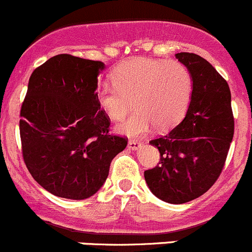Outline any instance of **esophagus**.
<instances>
[{
    "label": "esophagus",
    "mask_w": 252,
    "mask_h": 252,
    "mask_svg": "<svg viewBox=\"0 0 252 252\" xmlns=\"http://www.w3.org/2000/svg\"><path fill=\"white\" fill-rule=\"evenodd\" d=\"M141 146H142V144H141V141H139V140H129V142H128L129 150L136 151V150H139V148H141Z\"/></svg>",
    "instance_id": "1"
}]
</instances>
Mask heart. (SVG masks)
Masks as SVG:
<instances>
[{"label":"heart","mask_w":252,"mask_h":252,"mask_svg":"<svg viewBox=\"0 0 252 252\" xmlns=\"http://www.w3.org/2000/svg\"><path fill=\"white\" fill-rule=\"evenodd\" d=\"M112 83L97 88L100 110L113 121L136 112L119 123L126 135H142L155 124L159 129L176 126L184 117L192 96V77L184 63L175 60L135 58L117 66L111 73Z\"/></svg>","instance_id":"b5f03b06"}]
</instances>
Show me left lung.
<instances>
[{"mask_svg": "<svg viewBox=\"0 0 252 252\" xmlns=\"http://www.w3.org/2000/svg\"><path fill=\"white\" fill-rule=\"evenodd\" d=\"M189 71L192 96L185 118L168 134L151 140L159 165L145 171L151 192L170 204L200 197L219 179L234 134L228 83L210 63L193 53H177Z\"/></svg>", "mask_w": 252, "mask_h": 252, "instance_id": "1", "label": "left lung"}]
</instances>
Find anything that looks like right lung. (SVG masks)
Masks as SVG:
<instances>
[{"label":"right lung","mask_w":252,"mask_h":252,"mask_svg":"<svg viewBox=\"0 0 252 252\" xmlns=\"http://www.w3.org/2000/svg\"><path fill=\"white\" fill-rule=\"evenodd\" d=\"M105 63L70 54L50 58L30 76L20 110L26 168L57 197L82 200L104 185L110 164L128 139L108 133L96 101Z\"/></svg>","instance_id":"add662e5"}]
</instances>
